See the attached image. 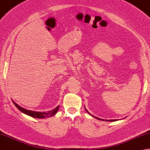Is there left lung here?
<instances>
[{
    "mask_svg": "<svg viewBox=\"0 0 150 150\" xmlns=\"http://www.w3.org/2000/svg\"><path fill=\"white\" fill-rule=\"evenodd\" d=\"M85 110H86V111L88 112V114L89 115H92L93 117H94L95 118H96V119H98V120H102V121H103V120H103V119H102V118H98V117H95V116H94V115H91L89 112H88L87 110L86 109V108H85ZM118 120H106L105 121H109V122H115V121H117Z\"/></svg>",
    "mask_w": 150,
    "mask_h": 150,
    "instance_id": "8db88e82",
    "label": "left lung"
}]
</instances>
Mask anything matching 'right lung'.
<instances>
[{"label":"right lung","mask_w":150,"mask_h":150,"mask_svg":"<svg viewBox=\"0 0 150 150\" xmlns=\"http://www.w3.org/2000/svg\"><path fill=\"white\" fill-rule=\"evenodd\" d=\"M12 102H13V103H14L15 107H16V108L19 109L20 111L22 112L23 113L35 118H49V117H52V116H54L56 113L59 108V106L58 105L55 109L51 110V111H48L47 112H37V111H30V110L24 109L22 108V107H21L18 104H17L14 101L12 100Z\"/></svg>","instance_id":"obj_1"}]
</instances>
